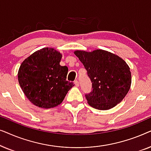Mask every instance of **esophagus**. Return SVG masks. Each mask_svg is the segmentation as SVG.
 Wrapping results in <instances>:
<instances>
[{
  "instance_id": "34e87169",
  "label": "esophagus",
  "mask_w": 151,
  "mask_h": 151,
  "mask_svg": "<svg viewBox=\"0 0 151 151\" xmlns=\"http://www.w3.org/2000/svg\"><path fill=\"white\" fill-rule=\"evenodd\" d=\"M74 84H75V85H76V86H79V85H80L79 82H78V80H77L74 81Z\"/></svg>"
}]
</instances>
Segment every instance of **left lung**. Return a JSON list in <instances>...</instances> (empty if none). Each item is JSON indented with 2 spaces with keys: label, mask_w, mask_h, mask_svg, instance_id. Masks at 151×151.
<instances>
[{
  "label": "left lung",
  "mask_w": 151,
  "mask_h": 151,
  "mask_svg": "<svg viewBox=\"0 0 151 151\" xmlns=\"http://www.w3.org/2000/svg\"><path fill=\"white\" fill-rule=\"evenodd\" d=\"M74 53L87 71L93 91L86 95L88 104L109 110L121 102L131 88V72L122 58L109 51L76 50Z\"/></svg>",
  "instance_id": "1"
}]
</instances>
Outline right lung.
Here are the masks:
<instances>
[{
  "instance_id": "1",
  "label": "right lung",
  "mask_w": 151,
  "mask_h": 151,
  "mask_svg": "<svg viewBox=\"0 0 151 151\" xmlns=\"http://www.w3.org/2000/svg\"><path fill=\"white\" fill-rule=\"evenodd\" d=\"M62 57L58 51L45 47L35 51L20 65L18 82L35 106L43 109L58 106L74 86L67 81V67L60 65Z\"/></svg>"
}]
</instances>
